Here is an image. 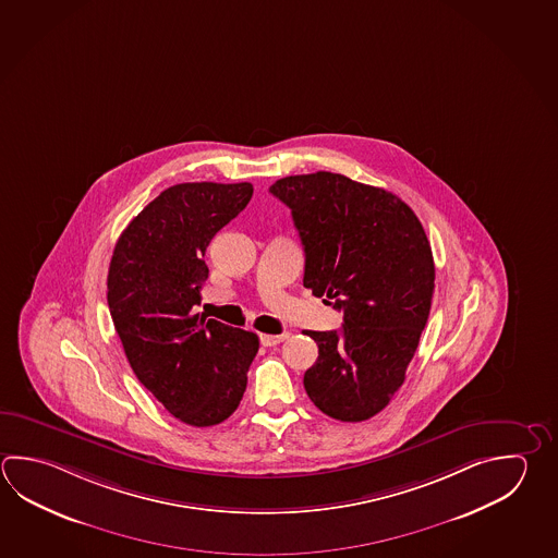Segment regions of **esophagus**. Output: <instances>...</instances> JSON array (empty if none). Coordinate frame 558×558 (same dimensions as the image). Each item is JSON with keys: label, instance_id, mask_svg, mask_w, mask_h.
<instances>
[{"label": "esophagus", "instance_id": "esophagus-1", "mask_svg": "<svg viewBox=\"0 0 558 558\" xmlns=\"http://www.w3.org/2000/svg\"><path fill=\"white\" fill-rule=\"evenodd\" d=\"M288 331H282V333H278V336H270V333H260V343H263L264 348H274V345H278V343H282L284 339H288Z\"/></svg>", "mask_w": 558, "mask_h": 558}]
</instances>
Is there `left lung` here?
Listing matches in <instances>:
<instances>
[{"label": "left lung", "mask_w": 558, "mask_h": 558, "mask_svg": "<svg viewBox=\"0 0 558 558\" xmlns=\"http://www.w3.org/2000/svg\"><path fill=\"white\" fill-rule=\"evenodd\" d=\"M270 193L292 210L305 288L343 312V329L305 333L319 349L305 392L336 421H367L404 383L428 322L430 242L404 201L341 173L278 179Z\"/></svg>", "instance_id": "left-lung-1"}]
</instances>
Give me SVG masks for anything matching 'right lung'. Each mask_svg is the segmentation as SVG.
<instances>
[{
    "instance_id": "add662e5",
    "label": "right lung",
    "mask_w": 558,
    "mask_h": 558,
    "mask_svg": "<svg viewBox=\"0 0 558 558\" xmlns=\"http://www.w3.org/2000/svg\"><path fill=\"white\" fill-rule=\"evenodd\" d=\"M253 197L251 183H179L120 234L108 307L137 380L190 426L227 421L241 404L258 336L193 314L209 276L207 246Z\"/></svg>"
}]
</instances>
